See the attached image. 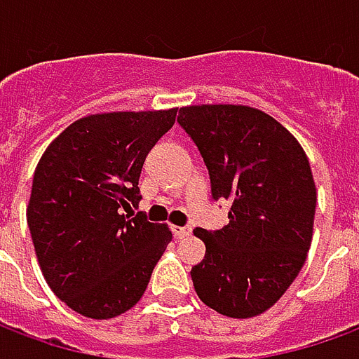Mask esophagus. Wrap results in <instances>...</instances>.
<instances>
[{
  "instance_id": "1",
  "label": "esophagus",
  "mask_w": 359,
  "mask_h": 359,
  "mask_svg": "<svg viewBox=\"0 0 359 359\" xmlns=\"http://www.w3.org/2000/svg\"><path fill=\"white\" fill-rule=\"evenodd\" d=\"M172 234L177 236V238H187L192 234V229L190 226H172Z\"/></svg>"
}]
</instances>
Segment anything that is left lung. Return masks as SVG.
Here are the masks:
<instances>
[{
    "mask_svg": "<svg viewBox=\"0 0 359 359\" xmlns=\"http://www.w3.org/2000/svg\"><path fill=\"white\" fill-rule=\"evenodd\" d=\"M179 123L208 165L213 200L229 203V225L194 231L205 244L190 271L196 292L221 316H259L292 285L311 246L317 190L308 156L250 105H187Z\"/></svg>",
    "mask_w": 359,
    "mask_h": 359,
    "instance_id": "obj_1",
    "label": "left lung"
}]
</instances>
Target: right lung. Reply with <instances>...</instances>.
<instances>
[{"label": "right lung", "instance_id": "1", "mask_svg": "<svg viewBox=\"0 0 359 359\" xmlns=\"http://www.w3.org/2000/svg\"><path fill=\"white\" fill-rule=\"evenodd\" d=\"M177 117V107L111 111L74 121L38 161L27 221L53 294L90 319L136 306L172 234L144 213L142 165Z\"/></svg>", "mask_w": 359, "mask_h": 359}]
</instances>
